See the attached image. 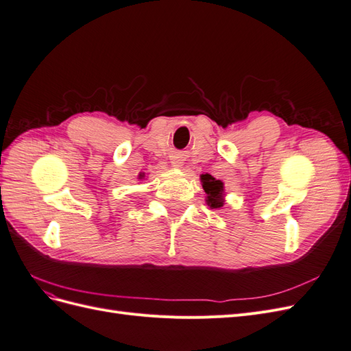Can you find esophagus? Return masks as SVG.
Masks as SVG:
<instances>
[{"instance_id":"1","label":"esophagus","mask_w":351,"mask_h":351,"mask_svg":"<svg viewBox=\"0 0 351 351\" xmlns=\"http://www.w3.org/2000/svg\"><path fill=\"white\" fill-rule=\"evenodd\" d=\"M177 167H180V165H177Z\"/></svg>"}]
</instances>
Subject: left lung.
Instances as JSON below:
<instances>
[{"label":"left lung","mask_w":351,"mask_h":351,"mask_svg":"<svg viewBox=\"0 0 351 351\" xmlns=\"http://www.w3.org/2000/svg\"><path fill=\"white\" fill-rule=\"evenodd\" d=\"M202 187L206 193V204L212 209H218L224 206V183L221 180H217L210 174H202Z\"/></svg>","instance_id":"obj_1"}]
</instances>
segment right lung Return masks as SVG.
<instances>
[{
    "label": "right lung",
    "mask_w": 351,
    "mask_h": 351,
    "mask_svg": "<svg viewBox=\"0 0 351 351\" xmlns=\"http://www.w3.org/2000/svg\"><path fill=\"white\" fill-rule=\"evenodd\" d=\"M143 177H145V176H143V174H141V176H139V178H141V180H142V178H143Z\"/></svg>",
    "instance_id": "right-lung-1"
}]
</instances>
